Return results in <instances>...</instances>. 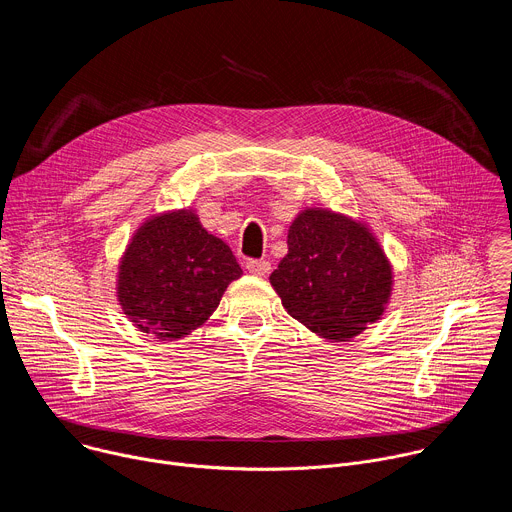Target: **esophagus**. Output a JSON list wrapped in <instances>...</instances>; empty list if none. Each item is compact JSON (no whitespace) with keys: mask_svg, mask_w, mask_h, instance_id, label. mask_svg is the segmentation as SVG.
Returning <instances> with one entry per match:
<instances>
[{"mask_svg":"<svg viewBox=\"0 0 512 512\" xmlns=\"http://www.w3.org/2000/svg\"><path fill=\"white\" fill-rule=\"evenodd\" d=\"M247 271L253 275H267L271 271V263L265 259H249L247 261Z\"/></svg>","mask_w":512,"mask_h":512,"instance_id":"34e87169","label":"esophagus"}]
</instances>
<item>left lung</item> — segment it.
<instances>
[{
  "label": "left lung",
  "instance_id": "left-lung-1",
  "mask_svg": "<svg viewBox=\"0 0 512 512\" xmlns=\"http://www.w3.org/2000/svg\"><path fill=\"white\" fill-rule=\"evenodd\" d=\"M291 318L342 342L377 322L391 296V265L348 216L308 208L289 227L287 255L269 277Z\"/></svg>",
  "mask_w": 512,
  "mask_h": 512
}]
</instances>
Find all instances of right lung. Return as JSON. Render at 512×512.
Here are the masks:
<instances>
[{"instance_id":"1","label":"right lung","mask_w":512,"mask_h":512,"mask_svg":"<svg viewBox=\"0 0 512 512\" xmlns=\"http://www.w3.org/2000/svg\"><path fill=\"white\" fill-rule=\"evenodd\" d=\"M241 275L229 245L208 235L194 212L178 210L150 218L133 235L117 298L139 330L176 340L204 324Z\"/></svg>"}]
</instances>
